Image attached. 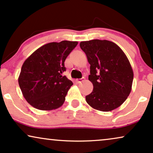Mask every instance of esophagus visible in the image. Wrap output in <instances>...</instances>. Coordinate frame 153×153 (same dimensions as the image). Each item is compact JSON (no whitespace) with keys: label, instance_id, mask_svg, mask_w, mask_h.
<instances>
[{"label":"esophagus","instance_id":"34e87169","mask_svg":"<svg viewBox=\"0 0 153 153\" xmlns=\"http://www.w3.org/2000/svg\"><path fill=\"white\" fill-rule=\"evenodd\" d=\"M85 80V78H82L78 79V80H77V82H83V81H84Z\"/></svg>","mask_w":153,"mask_h":153}]
</instances>
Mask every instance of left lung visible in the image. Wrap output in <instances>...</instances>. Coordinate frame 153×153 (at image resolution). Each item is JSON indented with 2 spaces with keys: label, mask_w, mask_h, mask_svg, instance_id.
<instances>
[{
  "label": "left lung",
  "mask_w": 153,
  "mask_h": 153,
  "mask_svg": "<svg viewBox=\"0 0 153 153\" xmlns=\"http://www.w3.org/2000/svg\"><path fill=\"white\" fill-rule=\"evenodd\" d=\"M90 64L88 79L93 90L85 97L90 107L102 111L117 109L131 91L133 72L128 58L121 48L108 40L81 42Z\"/></svg>",
  "instance_id": "obj_1"
}]
</instances>
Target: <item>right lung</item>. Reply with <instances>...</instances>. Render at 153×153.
Listing matches in <instances>:
<instances>
[{"label":"right lung","instance_id":"right-lung-1","mask_svg":"<svg viewBox=\"0 0 153 153\" xmlns=\"http://www.w3.org/2000/svg\"><path fill=\"white\" fill-rule=\"evenodd\" d=\"M78 42H51L32 53L23 63L18 83L30 105L49 111L63 105L72 81L63 76L65 60Z\"/></svg>","mask_w":153,"mask_h":153}]
</instances>
